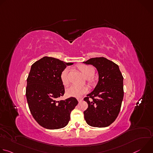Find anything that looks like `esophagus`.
Segmentation results:
<instances>
[{
  "instance_id": "34e87169",
  "label": "esophagus",
  "mask_w": 153,
  "mask_h": 153,
  "mask_svg": "<svg viewBox=\"0 0 153 153\" xmlns=\"http://www.w3.org/2000/svg\"><path fill=\"white\" fill-rule=\"evenodd\" d=\"M77 100L79 101V102H81L82 100H83V98H82V97H80V98H77Z\"/></svg>"
}]
</instances>
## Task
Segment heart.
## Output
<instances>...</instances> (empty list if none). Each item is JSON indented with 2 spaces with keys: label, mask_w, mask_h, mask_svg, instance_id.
Instances as JSON below:
<instances>
[{
  "label": "heart",
  "mask_w": 153,
  "mask_h": 153,
  "mask_svg": "<svg viewBox=\"0 0 153 153\" xmlns=\"http://www.w3.org/2000/svg\"><path fill=\"white\" fill-rule=\"evenodd\" d=\"M79 70L82 73V74L87 78V81L91 84L93 83V80L91 77L94 76L95 70L94 68L90 65H80L78 66ZM69 71V68H66L62 72L60 75L61 81L63 85L67 86L69 83L68 79V74ZM88 91V88L86 86H79L76 85H72L70 86L66 90V94L68 97H80L84 94H86Z\"/></svg>",
  "instance_id": "b5f03b06"
}]
</instances>
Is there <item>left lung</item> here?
I'll return each instance as SVG.
<instances>
[{
  "mask_svg": "<svg viewBox=\"0 0 153 153\" xmlns=\"http://www.w3.org/2000/svg\"><path fill=\"white\" fill-rule=\"evenodd\" d=\"M83 63L93 65L99 73L94 90L84 98L88 105L83 112L85 120L93 127L108 126L116 119L120 110L123 77L118 65L105 57L91 58Z\"/></svg>",
  "mask_w": 153,
  "mask_h": 153,
  "instance_id": "1",
  "label": "left lung"
}]
</instances>
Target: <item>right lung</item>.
Returning a JSON list of instances; mask_svg holds the SVG:
<instances>
[{
  "label": "right lung",
  "instance_id": "obj_1",
  "mask_svg": "<svg viewBox=\"0 0 153 153\" xmlns=\"http://www.w3.org/2000/svg\"><path fill=\"white\" fill-rule=\"evenodd\" d=\"M73 64L45 56L32 65L27 78L26 97L33 117L43 128L56 129L67 126L78 103L73 97L57 100L65 93L61 73L67 65Z\"/></svg>",
  "mask_w": 153,
  "mask_h": 153
}]
</instances>
